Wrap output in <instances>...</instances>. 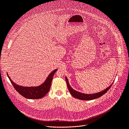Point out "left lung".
I'll use <instances>...</instances> for the list:
<instances>
[{"label": "left lung", "instance_id": "8db88e82", "mask_svg": "<svg viewBox=\"0 0 129 129\" xmlns=\"http://www.w3.org/2000/svg\"><path fill=\"white\" fill-rule=\"evenodd\" d=\"M65 79H66L67 86H68L69 90L72 95L76 99H79L81 100H84V101H89V100H94V99H96L97 98H99L101 96H102L103 95L105 94L109 91V89L110 88L112 85L113 83V82L109 87L106 88L105 89H104V90L101 91L100 92H98L96 93H93V94H85V93H81L80 92H78V91L74 90V89L72 87H71V86H70L69 82V80L66 76H65Z\"/></svg>", "mask_w": 129, "mask_h": 129}]
</instances>
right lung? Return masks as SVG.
Masks as SVG:
<instances>
[{
    "label": "right lung",
    "instance_id": "obj_1",
    "mask_svg": "<svg viewBox=\"0 0 129 129\" xmlns=\"http://www.w3.org/2000/svg\"><path fill=\"white\" fill-rule=\"evenodd\" d=\"M57 70L55 69L52 72L47 76L45 82L41 85L37 86H23L19 85L12 80L8 74L7 76L16 90L22 96L28 99H39L43 98L49 92L53 75Z\"/></svg>",
    "mask_w": 129,
    "mask_h": 129
}]
</instances>
